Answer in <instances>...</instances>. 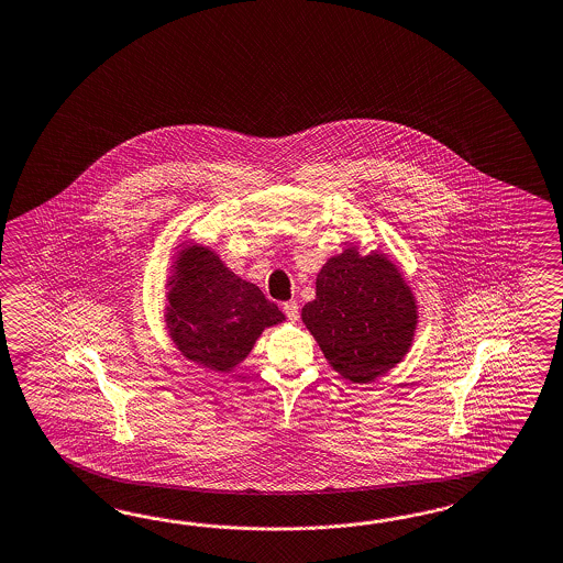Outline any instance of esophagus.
I'll list each match as a JSON object with an SVG mask.
<instances>
[{"label":"esophagus","mask_w":563,"mask_h":563,"mask_svg":"<svg viewBox=\"0 0 563 563\" xmlns=\"http://www.w3.org/2000/svg\"><path fill=\"white\" fill-rule=\"evenodd\" d=\"M284 312H286V317L291 322H296L298 317H300V308H298V302H286L284 303Z\"/></svg>","instance_id":"1"}]
</instances>
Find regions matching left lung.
Wrapping results in <instances>:
<instances>
[{"label": "left lung", "instance_id": "8db88e82", "mask_svg": "<svg viewBox=\"0 0 563 563\" xmlns=\"http://www.w3.org/2000/svg\"><path fill=\"white\" fill-rule=\"evenodd\" d=\"M302 322L332 369L353 384H372L408 355L418 302L400 265L355 245L332 255L317 275V298Z\"/></svg>", "mask_w": 563, "mask_h": 563}]
</instances>
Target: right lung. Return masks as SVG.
<instances>
[{"label": "right lung", "instance_id": "obj_1", "mask_svg": "<svg viewBox=\"0 0 563 563\" xmlns=\"http://www.w3.org/2000/svg\"><path fill=\"white\" fill-rule=\"evenodd\" d=\"M165 288L163 318L175 349L217 374L239 367L263 331L286 320L255 284L200 243L175 246Z\"/></svg>", "mask_w": 563, "mask_h": 563}]
</instances>
